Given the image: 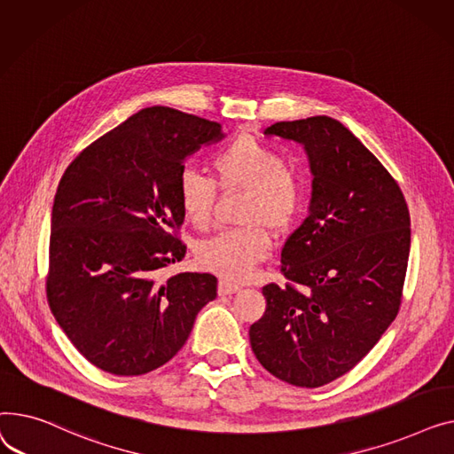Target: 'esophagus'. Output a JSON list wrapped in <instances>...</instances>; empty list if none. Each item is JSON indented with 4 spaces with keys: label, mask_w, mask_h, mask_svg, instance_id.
<instances>
[{
    "label": "esophagus",
    "mask_w": 454,
    "mask_h": 454,
    "mask_svg": "<svg viewBox=\"0 0 454 454\" xmlns=\"http://www.w3.org/2000/svg\"><path fill=\"white\" fill-rule=\"evenodd\" d=\"M242 289V284H236V282H231L227 278H222L218 282V293L220 295H232V293Z\"/></svg>",
    "instance_id": "obj_1"
}]
</instances>
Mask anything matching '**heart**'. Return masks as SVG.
Segmentation results:
<instances>
[{"label":"heart","mask_w":454,"mask_h":454,"mask_svg":"<svg viewBox=\"0 0 454 454\" xmlns=\"http://www.w3.org/2000/svg\"><path fill=\"white\" fill-rule=\"evenodd\" d=\"M212 170L222 191H246L242 220L246 225L222 231L198 246L201 268L222 277L242 280L270 254L273 239L268 227L287 229L297 218L304 184L297 170L284 165L271 146L249 136H239L212 157ZM216 184L194 168H184L177 179V201L184 218L196 229L212 220Z\"/></svg>","instance_id":"b5f03b06"}]
</instances>
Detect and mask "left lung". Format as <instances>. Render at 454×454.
<instances>
[{
	"instance_id": "1",
	"label": "left lung",
	"mask_w": 454,
	"mask_h": 454,
	"mask_svg": "<svg viewBox=\"0 0 454 454\" xmlns=\"http://www.w3.org/2000/svg\"><path fill=\"white\" fill-rule=\"evenodd\" d=\"M263 136L301 145L313 181L308 216L282 249L289 284L263 286L251 348L275 378L317 388L352 370L395 318L411 216L397 183L339 121L275 122Z\"/></svg>"
}]
</instances>
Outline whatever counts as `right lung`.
Listing matches in <instances>:
<instances>
[{
    "instance_id": "right-lung-1",
    "label": "right lung",
    "mask_w": 454,
    "mask_h": 454,
    "mask_svg": "<svg viewBox=\"0 0 454 454\" xmlns=\"http://www.w3.org/2000/svg\"><path fill=\"white\" fill-rule=\"evenodd\" d=\"M222 126L165 106L131 115L80 152L51 212L47 301L74 348L115 376L170 361L200 309L216 299L208 273L159 271L184 256L170 234L184 215L177 179Z\"/></svg>"
}]
</instances>
